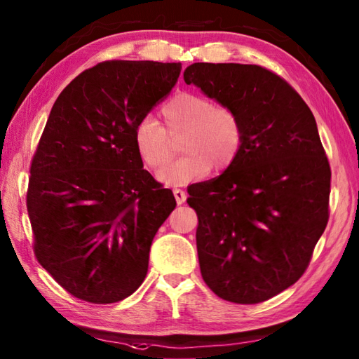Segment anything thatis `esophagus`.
I'll return each mask as SVG.
<instances>
[{
    "mask_svg": "<svg viewBox=\"0 0 359 359\" xmlns=\"http://www.w3.org/2000/svg\"><path fill=\"white\" fill-rule=\"evenodd\" d=\"M172 193H174L175 201H177V203H179V205H182V203H184V202L187 201V193L184 191V189H179V188H175Z\"/></svg>",
    "mask_w": 359,
    "mask_h": 359,
    "instance_id": "esophagus-1",
    "label": "esophagus"
}]
</instances>
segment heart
Masks as SVG:
<instances>
[{
	"label": "heart",
	"mask_w": 359,
	"mask_h": 359,
	"mask_svg": "<svg viewBox=\"0 0 359 359\" xmlns=\"http://www.w3.org/2000/svg\"><path fill=\"white\" fill-rule=\"evenodd\" d=\"M160 116L168 133L184 132L181 149L187 154L167 165L172 156L170 141L156 118L143 117L134 128V147L142 162L158 170L157 179L166 185H185L205 177L211 168L224 171L234 163L242 149L243 125L239 114L217 106L210 98L182 93L163 104Z\"/></svg>",
	"instance_id": "heart-1"
}]
</instances>
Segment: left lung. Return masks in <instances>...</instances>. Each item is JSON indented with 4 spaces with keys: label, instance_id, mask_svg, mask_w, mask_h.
Returning a JSON list of instances; mask_svg holds the SVG:
<instances>
[{
    "label": "left lung",
    "instance_id": "left-lung-1",
    "mask_svg": "<svg viewBox=\"0 0 359 359\" xmlns=\"http://www.w3.org/2000/svg\"><path fill=\"white\" fill-rule=\"evenodd\" d=\"M184 80L243 125L234 163L188 188L202 278L225 301L264 302L302 276L329 220L332 172L316 120L287 81L261 66L194 63Z\"/></svg>",
    "mask_w": 359,
    "mask_h": 359
}]
</instances>
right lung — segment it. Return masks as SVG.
Returning a JSON list of instances; mask_svg holds the SVG:
<instances>
[{
	"label": "right lung",
	"mask_w": 359,
	"mask_h": 359,
	"mask_svg": "<svg viewBox=\"0 0 359 359\" xmlns=\"http://www.w3.org/2000/svg\"><path fill=\"white\" fill-rule=\"evenodd\" d=\"M180 63L104 62L53 103L30 166L35 256L79 299L112 304L147 278L152 239L175 208L143 170L134 128L171 93Z\"/></svg>",
	"instance_id": "add662e5"
}]
</instances>
